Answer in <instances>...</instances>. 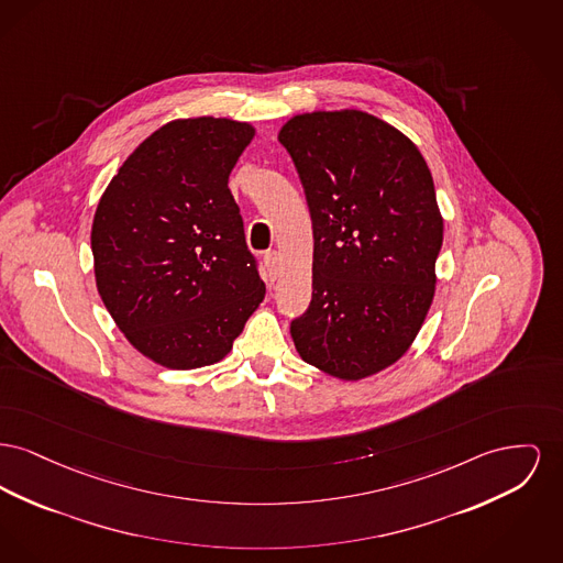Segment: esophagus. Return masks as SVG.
<instances>
[{
	"instance_id": "esophagus-1",
	"label": "esophagus",
	"mask_w": 563,
	"mask_h": 563,
	"mask_svg": "<svg viewBox=\"0 0 563 563\" xmlns=\"http://www.w3.org/2000/svg\"><path fill=\"white\" fill-rule=\"evenodd\" d=\"M265 265H267V269H269V274L272 276H276L278 274V262H280V255L276 253V251H267L264 257Z\"/></svg>"
}]
</instances>
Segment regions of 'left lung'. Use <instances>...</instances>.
<instances>
[{
  "label": "left lung",
  "instance_id": "obj_1",
  "mask_svg": "<svg viewBox=\"0 0 563 563\" xmlns=\"http://www.w3.org/2000/svg\"><path fill=\"white\" fill-rule=\"evenodd\" d=\"M280 144L312 219V301L291 323L299 357L360 380L391 364L421 330L444 223L430 167L410 137L362 110L289 119Z\"/></svg>",
  "mask_w": 563,
  "mask_h": 563
}]
</instances>
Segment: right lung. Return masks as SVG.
I'll return each instance as SVG.
<instances>
[{"label":"right lung","instance_id":"1","mask_svg":"<svg viewBox=\"0 0 563 563\" xmlns=\"http://www.w3.org/2000/svg\"><path fill=\"white\" fill-rule=\"evenodd\" d=\"M255 128L169 121L106 187L91 251L101 301L135 351L169 369L221 362L265 285L246 249L230 174Z\"/></svg>","mask_w":563,"mask_h":563}]
</instances>
